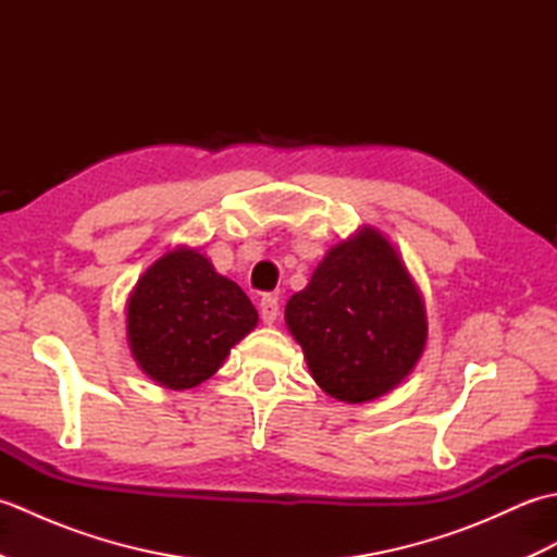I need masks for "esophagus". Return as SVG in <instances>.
<instances>
[{
    "instance_id": "obj_1",
    "label": "esophagus",
    "mask_w": 557,
    "mask_h": 557,
    "mask_svg": "<svg viewBox=\"0 0 557 557\" xmlns=\"http://www.w3.org/2000/svg\"><path fill=\"white\" fill-rule=\"evenodd\" d=\"M280 315V304H277V297H272V294H268V297L260 299V318H263L265 325H272L277 321Z\"/></svg>"
}]
</instances>
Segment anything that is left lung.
I'll return each instance as SVG.
<instances>
[{"mask_svg": "<svg viewBox=\"0 0 557 557\" xmlns=\"http://www.w3.org/2000/svg\"><path fill=\"white\" fill-rule=\"evenodd\" d=\"M285 321L323 393L349 405L383 397L421 359L429 323L405 260L383 232L363 227L335 244Z\"/></svg>", "mask_w": 557, "mask_h": 557, "instance_id": "8db88e82", "label": "left lung"}]
</instances>
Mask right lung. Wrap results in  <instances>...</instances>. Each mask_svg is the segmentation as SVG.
<instances>
[{
  "label": "right lung",
  "mask_w": 557,
  "mask_h": 557,
  "mask_svg": "<svg viewBox=\"0 0 557 557\" xmlns=\"http://www.w3.org/2000/svg\"><path fill=\"white\" fill-rule=\"evenodd\" d=\"M258 325L236 282L196 248L180 246L138 277L126 301V339L138 369L170 389L196 387Z\"/></svg>",
  "instance_id": "1"
}]
</instances>
